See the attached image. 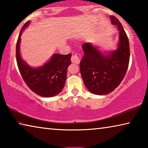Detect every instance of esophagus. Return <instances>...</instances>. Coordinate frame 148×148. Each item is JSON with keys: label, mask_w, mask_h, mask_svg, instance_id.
Listing matches in <instances>:
<instances>
[{"label": "esophagus", "mask_w": 148, "mask_h": 148, "mask_svg": "<svg viewBox=\"0 0 148 148\" xmlns=\"http://www.w3.org/2000/svg\"><path fill=\"white\" fill-rule=\"evenodd\" d=\"M80 61H81V56H80L79 54L77 53L74 55V56H72L71 58V61L72 63L78 64H79Z\"/></svg>", "instance_id": "34e87169"}]
</instances>
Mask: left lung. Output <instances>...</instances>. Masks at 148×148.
Returning <instances> with one entry per match:
<instances>
[{
	"instance_id": "obj_1",
	"label": "left lung",
	"mask_w": 148,
	"mask_h": 148,
	"mask_svg": "<svg viewBox=\"0 0 148 148\" xmlns=\"http://www.w3.org/2000/svg\"><path fill=\"white\" fill-rule=\"evenodd\" d=\"M117 26L119 40L116 49L103 51L90 42L82 46L84 56L79 64L80 72L87 89L92 94H109L118 87L126 74L130 58L129 43L123 27L116 17L110 16Z\"/></svg>"
}]
</instances>
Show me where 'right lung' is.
<instances>
[{"mask_svg":"<svg viewBox=\"0 0 148 148\" xmlns=\"http://www.w3.org/2000/svg\"><path fill=\"white\" fill-rule=\"evenodd\" d=\"M28 21L22 27L16 44V60L20 73L32 91L44 97H51L61 92L66 79L67 69L71 64L72 54L54 53L40 66H30L22 59L20 44L22 32L29 25Z\"/></svg>","mask_w":148,"mask_h":148,"instance_id":"add662e5","label":"right lung"}]
</instances>
